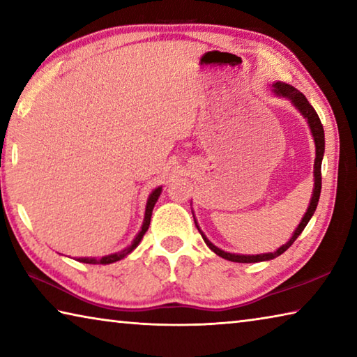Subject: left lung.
<instances>
[{"instance_id":"obj_1","label":"left lung","mask_w":357,"mask_h":357,"mask_svg":"<svg viewBox=\"0 0 357 357\" xmlns=\"http://www.w3.org/2000/svg\"><path fill=\"white\" fill-rule=\"evenodd\" d=\"M273 86H274V91L277 94H280V96H283V98H288L289 100H291L293 104H294V107L298 108V110L302 114H304V118L307 121H309L313 140H315V146H317L315 172H313V174H315V189H313V195H312V200H310V204H309V209H307L305 215L302 217L301 223L298 225V228H296L293 238L289 239L285 245H282L280 249L277 250V252H274V253H263V255H234V253L223 252L220 249H217V247L213 243H211V241H208V238L204 236V234L200 231V228H198L197 222H195L198 231L202 233L204 243H206V245L209 247V249L213 250L214 253H217V255H219V257L228 259V261H234V263H258V261H266V259H273L275 257L282 255V253L285 252L288 247H291V244L294 243L296 239H298L299 234L304 231L305 225L312 219L313 213H315V209L318 206V200H319V193H321V160H323V155H324V130H323L321 121H319V116L317 114L315 108H313L309 104V100L305 99V96L302 94L301 91H298V89L293 88V86H289V84H287V83H280V82L274 83Z\"/></svg>"}]
</instances>
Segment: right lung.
<instances>
[{
    "label": "right lung",
    "instance_id": "1",
    "mask_svg": "<svg viewBox=\"0 0 357 357\" xmlns=\"http://www.w3.org/2000/svg\"><path fill=\"white\" fill-rule=\"evenodd\" d=\"M160 192H162V187H157V189L149 195L148 203H146V213H144L143 227H142V229H140V233L137 234V238L134 239V243H132V245H129L128 249H124L123 252H118V253H112V255H107V257H102V258H78L77 261L88 263V264H110V263H114V261H119V259L124 258L126 255H129V253H130L132 250H134L138 244H140L143 234L148 231L149 223H151V215H153L154 204H155V202H157V198H159Z\"/></svg>",
    "mask_w": 357,
    "mask_h": 357
}]
</instances>
